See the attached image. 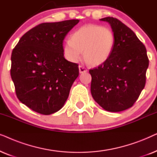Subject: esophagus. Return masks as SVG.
I'll return each instance as SVG.
<instances>
[{
  "label": "esophagus",
  "mask_w": 157,
  "mask_h": 157,
  "mask_svg": "<svg viewBox=\"0 0 157 157\" xmlns=\"http://www.w3.org/2000/svg\"><path fill=\"white\" fill-rule=\"evenodd\" d=\"M78 68H79V73H80V74H83V73L87 72V69L84 67V66L80 65L78 66Z\"/></svg>",
  "instance_id": "1"
}]
</instances>
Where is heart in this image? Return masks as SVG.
<instances>
[{
  "label": "heart",
  "instance_id": "b5f03b06",
  "mask_svg": "<svg viewBox=\"0 0 157 157\" xmlns=\"http://www.w3.org/2000/svg\"><path fill=\"white\" fill-rule=\"evenodd\" d=\"M115 36L112 30L96 24H87L79 28L66 40L63 50L66 59L73 63L78 61L81 52L91 66L105 63L112 53Z\"/></svg>",
  "mask_w": 157,
  "mask_h": 157
}]
</instances>
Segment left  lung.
Returning <instances> with one entry per match:
<instances>
[{"label": "left lung", "mask_w": 157, "mask_h": 157, "mask_svg": "<svg viewBox=\"0 0 157 157\" xmlns=\"http://www.w3.org/2000/svg\"><path fill=\"white\" fill-rule=\"evenodd\" d=\"M100 21L111 25L115 44L109 59L89 70L91 95L104 110L119 112L132 107L144 88L149 59L144 45L129 28L113 17Z\"/></svg>", "instance_id": "obj_1"}]
</instances>
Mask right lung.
<instances>
[{"label":"right lung","instance_id":"1","mask_svg":"<svg viewBox=\"0 0 157 157\" xmlns=\"http://www.w3.org/2000/svg\"><path fill=\"white\" fill-rule=\"evenodd\" d=\"M79 22L44 23L26 32L11 54L10 76L19 101L36 112L59 111L78 76V64L66 60L63 42Z\"/></svg>","mask_w":157,"mask_h":157}]
</instances>
